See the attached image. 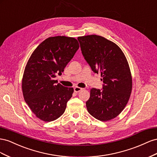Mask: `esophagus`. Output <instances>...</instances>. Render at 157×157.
Instances as JSON below:
<instances>
[{"label":"esophagus","instance_id":"34e87169","mask_svg":"<svg viewBox=\"0 0 157 157\" xmlns=\"http://www.w3.org/2000/svg\"><path fill=\"white\" fill-rule=\"evenodd\" d=\"M74 92H75V93H78V92H79L80 91H82V88H81V87H75L74 88Z\"/></svg>","mask_w":157,"mask_h":157}]
</instances>
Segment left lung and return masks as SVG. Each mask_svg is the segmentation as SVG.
Listing matches in <instances>:
<instances>
[{"label":"left lung","instance_id":"8db88e82","mask_svg":"<svg viewBox=\"0 0 157 157\" xmlns=\"http://www.w3.org/2000/svg\"><path fill=\"white\" fill-rule=\"evenodd\" d=\"M85 60L93 72L100 73L101 89L93 88L86 102L89 113L101 121L116 117L127 105L132 79L128 62L114 43L96 35L78 38Z\"/></svg>","mask_w":157,"mask_h":157}]
</instances>
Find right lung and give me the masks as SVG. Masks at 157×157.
I'll list each match as a JSON object with an SVG mask.
<instances>
[{
    "label": "right lung",
    "mask_w": 157,
    "mask_h": 157,
    "mask_svg": "<svg viewBox=\"0 0 157 157\" xmlns=\"http://www.w3.org/2000/svg\"><path fill=\"white\" fill-rule=\"evenodd\" d=\"M79 46L73 37L56 36L46 39L31 55L22 79L25 101L37 118L51 122L64 113L74 89L55 79L60 75Z\"/></svg>",
    "instance_id": "add662e5"
}]
</instances>
